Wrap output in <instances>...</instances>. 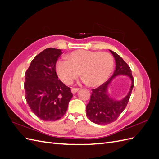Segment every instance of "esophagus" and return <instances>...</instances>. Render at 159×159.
I'll return each instance as SVG.
<instances>
[{
    "label": "esophagus",
    "instance_id": "1",
    "mask_svg": "<svg viewBox=\"0 0 159 159\" xmlns=\"http://www.w3.org/2000/svg\"><path fill=\"white\" fill-rule=\"evenodd\" d=\"M79 91V89L78 88H72L71 89V93H73V94H75V93H76L77 92H78V91Z\"/></svg>",
    "mask_w": 159,
    "mask_h": 159
}]
</instances>
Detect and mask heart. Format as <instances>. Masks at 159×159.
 Masks as SVG:
<instances>
[{"mask_svg":"<svg viewBox=\"0 0 159 159\" xmlns=\"http://www.w3.org/2000/svg\"><path fill=\"white\" fill-rule=\"evenodd\" d=\"M66 60L56 62V71L60 79L70 84L80 75L83 81L96 87L102 85L108 79L113 67L112 56L107 52L78 50L67 55Z\"/></svg>","mask_w":159,"mask_h":159,"instance_id":"b5f03b06","label":"heart"}]
</instances>
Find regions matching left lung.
Listing matches in <instances>:
<instances>
[{
	"mask_svg": "<svg viewBox=\"0 0 159 159\" xmlns=\"http://www.w3.org/2000/svg\"><path fill=\"white\" fill-rule=\"evenodd\" d=\"M113 54L116 67L111 78L99 88L92 89L89 103L86 106V115L91 122L98 125H107L115 121L125 109L131 97L134 86L131 70L122 57L117 53L109 50ZM119 75H126L131 80V87L127 95L121 100L111 98L108 89L112 81Z\"/></svg>",
	"mask_w": 159,
	"mask_h": 159,
	"instance_id": "obj_1",
	"label": "left lung"
}]
</instances>
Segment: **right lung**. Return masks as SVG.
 <instances>
[{"label": "right lung", "mask_w": 159, "mask_h": 159, "mask_svg": "<svg viewBox=\"0 0 159 159\" xmlns=\"http://www.w3.org/2000/svg\"><path fill=\"white\" fill-rule=\"evenodd\" d=\"M61 50L47 48L31 61L25 73L26 99L36 116L54 121L65 115L73 97L71 89L58 80L56 63Z\"/></svg>", "instance_id": "1"}]
</instances>
